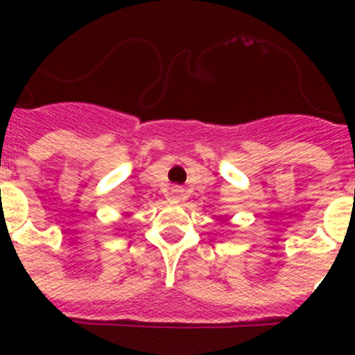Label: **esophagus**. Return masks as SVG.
Masks as SVG:
<instances>
[{
  "label": "esophagus",
  "instance_id": "34e87169",
  "mask_svg": "<svg viewBox=\"0 0 355 355\" xmlns=\"http://www.w3.org/2000/svg\"><path fill=\"white\" fill-rule=\"evenodd\" d=\"M184 196V188L181 187H172L171 188V199L172 200H181Z\"/></svg>",
  "mask_w": 355,
  "mask_h": 355
}]
</instances>
